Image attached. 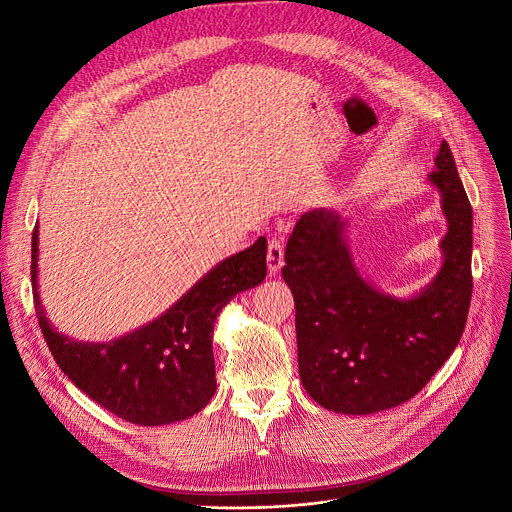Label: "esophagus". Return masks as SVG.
Masks as SVG:
<instances>
[{
    "label": "esophagus",
    "instance_id": "obj_1",
    "mask_svg": "<svg viewBox=\"0 0 512 512\" xmlns=\"http://www.w3.org/2000/svg\"><path fill=\"white\" fill-rule=\"evenodd\" d=\"M282 265H284V245L278 238H272L270 245H267V267H270V274H278Z\"/></svg>",
    "mask_w": 512,
    "mask_h": 512
}]
</instances>
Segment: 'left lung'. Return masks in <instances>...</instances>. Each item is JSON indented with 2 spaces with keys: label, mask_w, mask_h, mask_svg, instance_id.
<instances>
[{
  "label": "left lung",
  "mask_w": 512,
  "mask_h": 512,
  "mask_svg": "<svg viewBox=\"0 0 512 512\" xmlns=\"http://www.w3.org/2000/svg\"><path fill=\"white\" fill-rule=\"evenodd\" d=\"M442 197L444 263L423 290L398 299L365 280L346 240L348 222L313 209L294 226L282 278L294 297L299 373L328 411L371 415L413 398L459 344L471 305L473 211L442 141L427 176Z\"/></svg>",
  "instance_id": "left-lung-1"
}]
</instances>
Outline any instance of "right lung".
Wrapping results in <instances>:
<instances>
[{
	"instance_id": "1",
	"label": "right lung",
	"mask_w": 512,
	"mask_h": 512,
	"mask_svg": "<svg viewBox=\"0 0 512 512\" xmlns=\"http://www.w3.org/2000/svg\"><path fill=\"white\" fill-rule=\"evenodd\" d=\"M267 240L220 261L168 311L110 342H80L49 324L39 299V226L31 282L49 351L72 384L97 405L137 425H166L199 413L215 392L213 324L238 292L265 280Z\"/></svg>"
}]
</instances>
